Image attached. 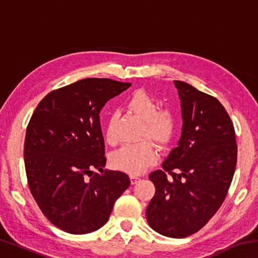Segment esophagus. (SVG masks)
Listing matches in <instances>:
<instances>
[{"label":"esophagus","instance_id":"obj_1","mask_svg":"<svg viewBox=\"0 0 258 258\" xmlns=\"http://www.w3.org/2000/svg\"><path fill=\"white\" fill-rule=\"evenodd\" d=\"M140 181V177L138 176H131V183L132 184H135V183H138Z\"/></svg>","mask_w":258,"mask_h":258}]
</instances>
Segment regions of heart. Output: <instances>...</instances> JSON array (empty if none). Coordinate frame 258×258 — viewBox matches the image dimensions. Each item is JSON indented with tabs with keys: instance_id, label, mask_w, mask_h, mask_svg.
<instances>
[{
	"instance_id": "1",
	"label": "heart",
	"mask_w": 258,
	"mask_h": 258,
	"mask_svg": "<svg viewBox=\"0 0 258 258\" xmlns=\"http://www.w3.org/2000/svg\"><path fill=\"white\" fill-rule=\"evenodd\" d=\"M126 106L140 118L145 120L142 137H148L159 146H166L176 133V116L169 109L158 110L156 100L146 91L138 90L126 100ZM115 119L110 117L106 128V141L116 143ZM157 159L155 148L150 142L142 141L135 145H125L110 157L112 167L130 174H139Z\"/></svg>"
}]
</instances>
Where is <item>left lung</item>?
<instances>
[{"instance_id":"8db88e82","label":"left lung","mask_w":258,"mask_h":258,"mask_svg":"<svg viewBox=\"0 0 258 258\" xmlns=\"http://www.w3.org/2000/svg\"><path fill=\"white\" fill-rule=\"evenodd\" d=\"M181 100L182 134L163 169L149 174L156 187L147 207L151 229L185 238L203 228L228 195L237 165L232 121L216 98L174 81Z\"/></svg>"}]
</instances>
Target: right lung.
Returning a JSON list of instances; mask_svg holds the SVG:
<instances>
[{
  "mask_svg": "<svg viewBox=\"0 0 258 258\" xmlns=\"http://www.w3.org/2000/svg\"><path fill=\"white\" fill-rule=\"evenodd\" d=\"M131 85L109 78L81 80L45 95L29 120L24 149L28 186L47 220L68 233L103 226L130 186L125 173L103 169L99 115Z\"/></svg>",
  "mask_w": 258,
  "mask_h": 258,
  "instance_id": "1",
  "label": "right lung"
}]
</instances>
